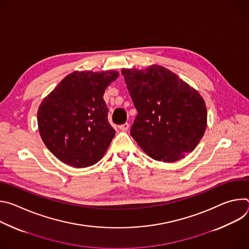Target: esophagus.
I'll use <instances>...</instances> for the list:
<instances>
[{
    "label": "esophagus",
    "mask_w": 249,
    "mask_h": 249,
    "mask_svg": "<svg viewBox=\"0 0 249 249\" xmlns=\"http://www.w3.org/2000/svg\"><path fill=\"white\" fill-rule=\"evenodd\" d=\"M118 128L121 130V131H127L129 129V124L128 123H124L120 126H118Z\"/></svg>",
    "instance_id": "1"
}]
</instances>
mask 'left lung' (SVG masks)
Instances as JSON below:
<instances>
[{
  "label": "left lung",
  "mask_w": 249,
  "mask_h": 249,
  "mask_svg": "<svg viewBox=\"0 0 249 249\" xmlns=\"http://www.w3.org/2000/svg\"><path fill=\"white\" fill-rule=\"evenodd\" d=\"M121 73L138 111L130 131L137 144L159 161L184 159L197 147L207 127L203 97L161 66L122 69Z\"/></svg>",
  "instance_id": "left-lung-1"
}]
</instances>
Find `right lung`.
I'll use <instances>...</instances> for the list:
<instances>
[{"label": "right lung", "mask_w": 249, "mask_h": 249, "mask_svg": "<svg viewBox=\"0 0 249 249\" xmlns=\"http://www.w3.org/2000/svg\"><path fill=\"white\" fill-rule=\"evenodd\" d=\"M119 76L116 71L71 73L42 100L38 129L47 149L62 162L77 168L99 161L115 130L107 119L103 94Z\"/></svg>", "instance_id": "1"}]
</instances>
